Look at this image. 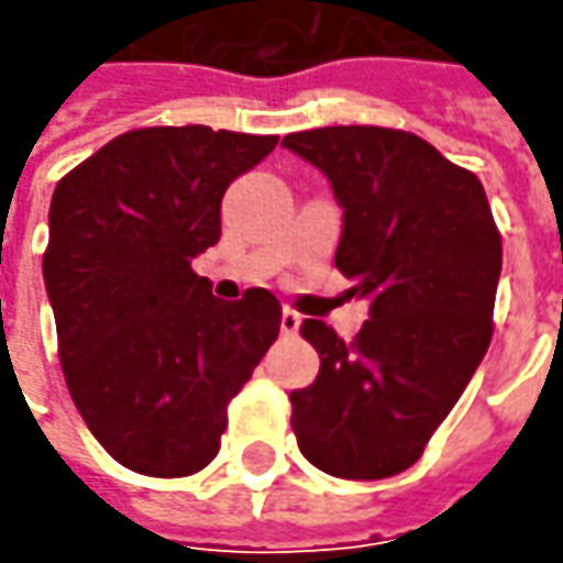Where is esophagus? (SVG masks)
Instances as JSON below:
<instances>
[{
    "mask_svg": "<svg viewBox=\"0 0 563 563\" xmlns=\"http://www.w3.org/2000/svg\"><path fill=\"white\" fill-rule=\"evenodd\" d=\"M300 329V316L294 310H282V335H297Z\"/></svg>",
    "mask_w": 563,
    "mask_h": 563,
    "instance_id": "esophagus-1",
    "label": "esophagus"
}]
</instances>
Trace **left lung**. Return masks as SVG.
Returning a JSON list of instances; mask_svg holds the SVG:
<instances>
[{"label": "left lung", "mask_w": 563, "mask_h": 563, "mask_svg": "<svg viewBox=\"0 0 563 563\" xmlns=\"http://www.w3.org/2000/svg\"><path fill=\"white\" fill-rule=\"evenodd\" d=\"M282 143L329 178L335 266L369 300L351 344L303 319L319 376L291 391L294 435L329 476L385 479L420 461L486 357L501 234L479 178L417 134L335 124Z\"/></svg>", "instance_id": "left-lung-1"}]
</instances>
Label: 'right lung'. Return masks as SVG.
<instances>
[{
    "label": "right lung",
    "mask_w": 563,
    "mask_h": 563,
    "mask_svg": "<svg viewBox=\"0 0 563 563\" xmlns=\"http://www.w3.org/2000/svg\"><path fill=\"white\" fill-rule=\"evenodd\" d=\"M275 134L206 124L119 134L55 185L43 278L77 413L143 476L203 470L228 404L282 329L266 288L212 297L190 260L222 234V194Z\"/></svg>",
    "instance_id": "right-lung-1"
}]
</instances>
